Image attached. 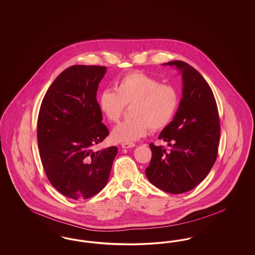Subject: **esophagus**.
Here are the masks:
<instances>
[{"label":"esophagus","instance_id":"34e87169","mask_svg":"<svg viewBox=\"0 0 255 255\" xmlns=\"http://www.w3.org/2000/svg\"><path fill=\"white\" fill-rule=\"evenodd\" d=\"M122 148L128 149V148H132V147H134L135 144H134V143H132V142H122Z\"/></svg>","mask_w":255,"mask_h":255}]
</instances>
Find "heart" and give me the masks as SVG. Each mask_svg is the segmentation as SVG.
I'll return each instance as SVG.
<instances>
[{"mask_svg": "<svg viewBox=\"0 0 255 255\" xmlns=\"http://www.w3.org/2000/svg\"><path fill=\"white\" fill-rule=\"evenodd\" d=\"M132 119L118 124L112 131L117 142H133L145 136L150 128L159 130L172 121L179 104V95L173 86L160 84L157 78L136 72L120 79L115 90L107 89L98 97V108L110 122L120 121L131 105Z\"/></svg>", "mask_w": 255, "mask_h": 255, "instance_id": "1", "label": "heart"}]
</instances>
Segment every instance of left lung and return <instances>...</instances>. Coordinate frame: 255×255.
<instances>
[{"label": "left lung", "instance_id": "left-lung-1", "mask_svg": "<svg viewBox=\"0 0 255 255\" xmlns=\"http://www.w3.org/2000/svg\"><path fill=\"white\" fill-rule=\"evenodd\" d=\"M175 66L182 78V97L173 121L158 139L170 147L150 144L152 158L147 179L159 189L181 194L196 187L215 163L220 139V120L214 95L201 73L182 61Z\"/></svg>", "mask_w": 255, "mask_h": 255}]
</instances>
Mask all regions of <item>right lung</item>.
<instances>
[{
  "label": "right lung",
  "mask_w": 255,
  "mask_h": 255,
  "mask_svg": "<svg viewBox=\"0 0 255 255\" xmlns=\"http://www.w3.org/2000/svg\"><path fill=\"white\" fill-rule=\"evenodd\" d=\"M106 71L101 66L68 68L49 87L39 112L43 167L52 186L73 200L88 199L105 187L118 154L116 146L93 150L109 134L97 100Z\"/></svg>",
  "instance_id": "add662e5"
}]
</instances>
